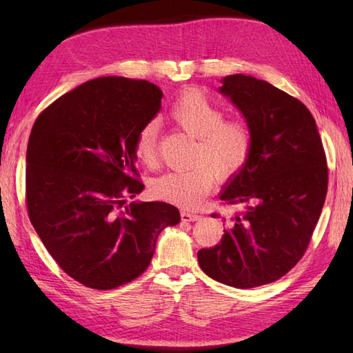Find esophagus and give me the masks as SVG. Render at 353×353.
<instances>
[{
	"instance_id": "obj_1",
	"label": "esophagus",
	"mask_w": 353,
	"mask_h": 353,
	"mask_svg": "<svg viewBox=\"0 0 353 353\" xmlns=\"http://www.w3.org/2000/svg\"><path fill=\"white\" fill-rule=\"evenodd\" d=\"M181 219H182V221H197L200 219V215L194 214V212H188V211H182Z\"/></svg>"
}]
</instances>
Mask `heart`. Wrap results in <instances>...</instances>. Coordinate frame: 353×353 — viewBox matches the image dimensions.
Instances as JSON below:
<instances>
[{
	"label": "heart",
	"mask_w": 353,
	"mask_h": 353,
	"mask_svg": "<svg viewBox=\"0 0 353 353\" xmlns=\"http://www.w3.org/2000/svg\"><path fill=\"white\" fill-rule=\"evenodd\" d=\"M168 117L191 137L197 138L190 170L168 171L152 185L154 197L168 203L194 208L216 181L238 174L249 161L252 132L243 119H224V110L200 91H186L171 104ZM134 156L147 167L157 159V124L150 121L134 138Z\"/></svg>",
	"instance_id": "obj_1"
}]
</instances>
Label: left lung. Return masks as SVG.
I'll return each instance as SVG.
<instances>
[{"mask_svg":"<svg viewBox=\"0 0 353 353\" xmlns=\"http://www.w3.org/2000/svg\"><path fill=\"white\" fill-rule=\"evenodd\" d=\"M221 83L253 144L249 161L220 194L239 211L224 219L220 244L199 250L197 258L209 277L245 290L281 279L308 249L327 192L326 154L302 101L244 74Z\"/></svg>","mask_w":353,"mask_h":353,"instance_id":"1","label":"left lung"}]
</instances>
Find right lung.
Instances as JSON below:
<instances>
[{
	"instance_id": "1",
	"label": "right lung",
	"mask_w": 353,
	"mask_h": 353,
	"mask_svg": "<svg viewBox=\"0 0 353 353\" xmlns=\"http://www.w3.org/2000/svg\"><path fill=\"white\" fill-rule=\"evenodd\" d=\"M147 80H89L41 112L27 145L26 200L45 249L72 279L114 290L145 272L157 235L181 221L163 201H132L144 190L134 138L161 109Z\"/></svg>"
}]
</instances>
